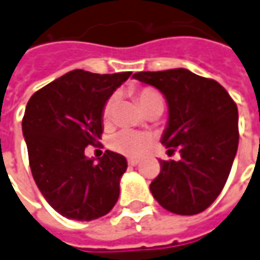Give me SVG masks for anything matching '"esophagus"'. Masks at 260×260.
Masks as SVG:
<instances>
[{
	"label": "esophagus",
	"instance_id": "esophagus-1",
	"mask_svg": "<svg viewBox=\"0 0 260 260\" xmlns=\"http://www.w3.org/2000/svg\"><path fill=\"white\" fill-rule=\"evenodd\" d=\"M138 163H139L138 159H134V157H129V159H128V165H129V166H136Z\"/></svg>",
	"mask_w": 260,
	"mask_h": 260
}]
</instances>
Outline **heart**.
<instances>
[{
  "instance_id": "heart-1",
  "label": "heart",
  "mask_w": 260,
  "mask_h": 260,
  "mask_svg": "<svg viewBox=\"0 0 260 260\" xmlns=\"http://www.w3.org/2000/svg\"><path fill=\"white\" fill-rule=\"evenodd\" d=\"M136 99L138 103L142 107L145 112L149 111L153 107H161L165 105L161 94L152 87H143L136 92ZM115 105H117V97L112 95L105 103L104 108H103V121L105 124H108L111 121L114 111H115ZM150 142V136L142 132H136V131H121L117 135H114L110 141L111 148L118 152L126 156H139L146 146Z\"/></svg>"
}]
</instances>
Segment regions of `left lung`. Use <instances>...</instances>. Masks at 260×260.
I'll list each match as a JSON object with an SVG mask.
<instances>
[{
    "label": "left lung",
    "instance_id": "obj_1",
    "mask_svg": "<svg viewBox=\"0 0 260 260\" xmlns=\"http://www.w3.org/2000/svg\"><path fill=\"white\" fill-rule=\"evenodd\" d=\"M132 77L165 95L169 121L160 142L169 152H180V160H160L150 191L174 214L204 211L222 191L237 155V104L215 80L187 69L139 72Z\"/></svg>",
    "mask_w": 260,
    "mask_h": 260
}]
</instances>
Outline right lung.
I'll use <instances>...</instances> for the list:
<instances>
[{"mask_svg":"<svg viewBox=\"0 0 260 260\" xmlns=\"http://www.w3.org/2000/svg\"><path fill=\"white\" fill-rule=\"evenodd\" d=\"M129 76L73 70L38 90L26 104L22 132L30 172L42 196L66 218L97 219L118 201L126 159L105 150L95 161L84 150L99 142L105 103Z\"/></svg>","mask_w":260,"mask_h":260,"instance_id":"right-lung-1","label":"right lung"}]
</instances>
